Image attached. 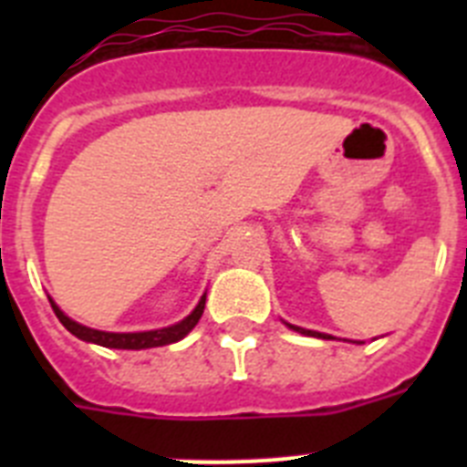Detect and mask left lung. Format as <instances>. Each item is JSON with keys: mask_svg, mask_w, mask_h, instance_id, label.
Instances as JSON below:
<instances>
[{"mask_svg": "<svg viewBox=\"0 0 467 467\" xmlns=\"http://www.w3.org/2000/svg\"><path fill=\"white\" fill-rule=\"evenodd\" d=\"M290 329H295V332L299 334H306V337H320V339H332L329 334H323V332H313V329H304V327H296V325H290V323H285Z\"/></svg>", "mask_w": 467, "mask_h": 467, "instance_id": "8db88e82", "label": "left lung"}]
</instances>
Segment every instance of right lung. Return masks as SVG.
<instances>
[{"label":"right lung","instance_id":"1","mask_svg":"<svg viewBox=\"0 0 467 467\" xmlns=\"http://www.w3.org/2000/svg\"><path fill=\"white\" fill-rule=\"evenodd\" d=\"M51 301L53 311H56L57 320L65 325V329L74 334V337H79L81 341H88V344H98L105 346V348H123V350H142V348H156V346H166V344H175V341L184 339L196 323L203 316L205 308V295L201 296V301L196 304L192 313H189L184 320H180L177 325H171V327L163 329H150V332H100V329H90L86 325L74 323L72 317L65 316L60 308L56 306V301Z\"/></svg>","mask_w":467,"mask_h":467}]
</instances>
